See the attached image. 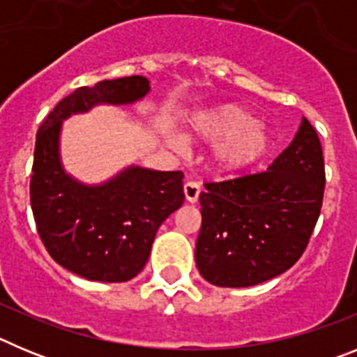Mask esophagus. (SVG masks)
<instances>
[{
  "label": "esophagus",
  "mask_w": 357,
  "mask_h": 357,
  "mask_svg": "<svg viewBox=\"0 0 357 357\" xmlns=\"http://www.w3.org/2000/svg\"><path fill=\"white\" fill-rule=\"evenodd\" d=\"M200 193H202V188L198 182H185L184 184V195H185V200H188L189 204H197Z\"/></svg>",
  "instance_id": "1"
}]
</instances>
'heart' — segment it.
I'll return each mask as SVG.
<instances>
[{
    "label": "heart",
    "instance_id": "1",
    "mask_svg": "<svg viewBox=\"0 0 357 357\" xmlns=\"http://www.w3.org/2000/svg\"><path fill=\"white\" fill-rule=\"evenodd\" d=\"M185 130L191 139L218 141L211 153V162L222 175L248 172L272 150L270 128L236 103L200 110L189 118ZM169 143L181 146V141L173 137H169Z\"/></svg>",
    "mask_w": 357,
    "mask_h": 357
}]
</instances>
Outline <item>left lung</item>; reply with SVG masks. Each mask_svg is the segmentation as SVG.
<instances>
[{
	"label": "left lung",
	"instance_id": "left-lung-1",
	"mask_svg": "<svg viewBox=\"0 0 357 357\" xmlns=\"http://www.w3.org/2000/svg\"><path fill=\"white\" fill-rule=\"evenodd\" d=\"M324 188L320 139L302 118L268 172L206 184L195 250L200 275L222 288H248L284 273L307 247Z\"/></svg>",
	"mask_w": 357,
	"mask_h": 357
}]
</instances>
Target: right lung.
<instances>
[{
  "instance_id": "right-lung-1",
  "label": "right lung",
  "mask_w": 357,
  "mask_h": 357,
  "mask_svg": "<svg viewBox=\"0 0 357 357\" xmlns=\"http://www.w3.org/2000/svg\"><path fill=\"white\" fill-rule=\"evenodd\" d=\"M148 93L150 82L139 75L80 87L37 130L30 182L37 230L55 263L87 280L127 282L143 270L160 223L184 204V175L132 164L102 184H84L62 164V121L96 105H130Z\"/></svg>"
}]
</instances>
